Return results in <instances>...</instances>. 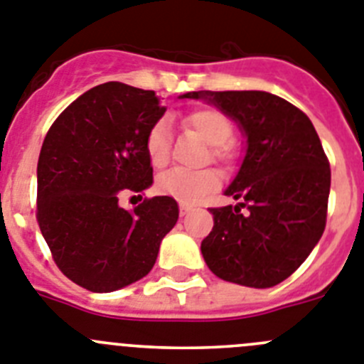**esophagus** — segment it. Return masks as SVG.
<instances>
[{
    "instance_id": "1",
    "label": "esophagus",
    "mask_w": 364,
    "mask_h": 364,
    "mask_svg": "<svg viewBox=\"0 0 364 364\" xmlns=\"http://www.w3.org/2000/svg\"><path fill=\"white\" fill-rule=\"evenodd\" d=\"M192 210H194V206L186 205V203H179V214H181V215L190 214Z\"/></svg>"
}]
</instances>
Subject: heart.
<instances>
[{
  "label": "heart",
  "instance_id": "b5f03b06",
  "mask_svg": "<svg viewBox=\"0 0 364 364\" xmlns=\"http://www.w3.org/2000/svg\"><path fill=\"white\" fill-rule=\"evenodd\" d=\"M186 129L194 130L203 141L210 145L212 161H228L232 158V134L234 125L221 110L218 109H198L190 112L183 119ZM170 134L168 121H156L145 137V152L150 165L154 168H161L168 163L170 158ZM163 196L178 199L179 203H198L203 198L214 192L219 186V176L214 170H199V172H186V170H168L161 174L156 183Z\"/></svg>",
  "mask_w": 364,
  "mask_h": 364
}]
</instances>
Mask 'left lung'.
Listing matches in <instances>:
<instances>
[{
  "instance_id": "left-lung-1",
  "label": "left lung",
  "mask_w": 364,
  "mask_h": 364,
  "mask_svg": "<svg viewBox=\"0 0 364 364\" xmlns=\"http://www.w3.org/2000/svg\"><path fill=\"white\" fill-rule=\"evenodd\" d=\"M237 123L247 152L225 196L235 206L210 208L214 228L201 254L215 276L270 288L301 267L325 232L330 163L312 121L297 107L263 90L186 92ZM247 206V215L240 208Z\"/></svg>"
}]
</instances>
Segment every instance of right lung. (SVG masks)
Listing matches in <instances>:
<instances>
[{
    "label": "right lung",
    "instance_id": "1",
    "mask_svg": "<svg viewBox=\"0 0 364 364\" xmlns=\"http://www.w3.org/2000/svg\"><path fill=\"white\" fill-rule=\"evenodd\" d=\"M165 110L154 90L109 81L72 101L45 137L39 228L58 268L90 292L145 277L178 221L168 196L145 199L134 212L119 206L121 196L152 185L145 137Z\"/></svg>",
    "mask_w": 364,
    "mask_h": 364
}]
</instances>
